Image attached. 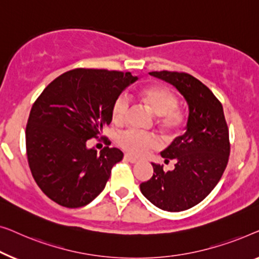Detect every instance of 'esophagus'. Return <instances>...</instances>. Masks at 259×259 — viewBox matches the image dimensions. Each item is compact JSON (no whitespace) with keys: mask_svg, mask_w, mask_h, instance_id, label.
<instances>
[{"mask_svg":"<svg viewBox=\"0 0 259 259\" xmlns=\"http://www.w3.org/2000/svg\"><path fill=\"white\" fill-rule=\"evenodd\" d=\"M124 159H125V161L130 162V163H137L138 162V159H136L135 157H133V156H130L128 154L124 155Z\"/></svg>","mask_w":259,"mask_h":259,"instance_id":"1","label":"esophagus"}]
</instances>
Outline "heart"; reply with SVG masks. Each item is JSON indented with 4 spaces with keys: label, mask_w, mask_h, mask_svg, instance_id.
<instances>
[{
    "label": "heart",
    "mask_w": 259,
    "mask_h": 259,
    "mask_svg": "<svg viewBox=\"0 0 259 259\" xmlns=\"http://www.w3.org/2000/svg\"><path fill=\"white\" fill-rule=\"evenodd\" d=\"M140 97L149 110L159 116V125L165 133H174L182 124V115L177 110L178 100L170 89L163 85H148L140 92ZM129 110V102L125 96H119L114 102L111 117L116 124L125 121ZM118 144L134 156H144L159 147L158 138L152 134H141L128 130L118 137Z\"/></svg>",
    "instance_id": "b5f03b06"
}]
</instances>
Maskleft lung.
<instances>
[{"label": "left lung", "instance_id": "1", "mask_svg": "<svg viewBox=\"0 0 259 259\" xmlns=\"http://www.w3.org/2000/svg\"><path fill=\"white\" fill-rule=\"evenodd\" d=\"M151 76L172 84L187 101L185 133L161 152L175 169L151 163L154 175L141 183L144 197L159 209L180 212L201 203L220 182L230 155L229 129L222 103L201 81L187 72L151 71Z\"/></svg>", "mask_w": 259, "mask_h": 259}]
</instances>
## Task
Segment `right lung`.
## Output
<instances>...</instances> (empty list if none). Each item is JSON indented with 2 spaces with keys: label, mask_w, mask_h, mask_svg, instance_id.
Returning a JSON list of instances; mask_svg holds the SVG:
<instances>
[{
  "label": "right lung",
  "mask_w": 259,
  "mask_h": 259,
  "mask_svg": "<svg viewBox=\"0 0 259 259\" xmlns=\"http://www.w3.org/2000/svg\"><path fill=\"white\" fill-rule=\"evenodd\" d=\"M137 76L74 69L50 83L32 105L25 129L29 167L39 189L65 207H81L103 191L122 161L117 148H88L111 123L114 102Z\"/></svg>",
  "instance_id": "add662e5"
}]
</instances>
